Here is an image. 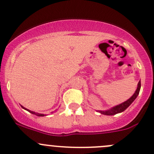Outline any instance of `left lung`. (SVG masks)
<instances>
[{"label":"left lung","instance_id":"8db88e82","mask_svg":"<svg viewBox=\"0 0 154 154\" xmlns=\"http://www.w3.org/2000/svg\"><path fill=\"white\" fill-rule=\"evenodd\" d=\"M140 88H141V81L139 80V83H138V87H137V89H136V92L133 94V95L130 97V99L127 100V101L124 102V103H121V104L118 105V106L113 107L111 109H109V110H106V111H99L101 114L103 115H107V116H113V115H116L117 113L119 112H122L125 111L126 109L127 108L133 101H134L135 99L137 97L138 94H139V91H140Z\"/></svg>","mask_w":154,"mask_h":154}]
</instances>
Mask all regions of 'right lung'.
I'll list each match as a JSON object with an SVG mask.
<instances>
[{
    "label": "right lung",
    "instance_id": "right-lung-1",
    "mask_svg": "<svg viewBox=\"0 0 154 154\" xmlns=\"http://www.w3.org/2000/svg\"><path fill=\"white\" fill-rule=\"evenodd\" d=\"M21 107H22L23 109H24L27 110V111L29 112H30V113H32V114H35V115H36V116H45L44 114H39V113H35V112H32V111H31V110H29V109H25V108H24V107H23L22 106H21Z\"/></svg>",
    "mask_w": 154,
    "mask_h": 154
}]
</instances>
